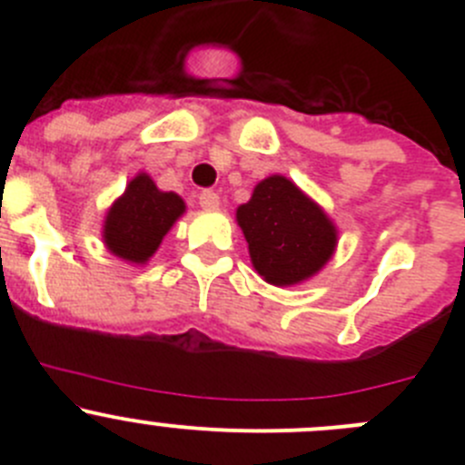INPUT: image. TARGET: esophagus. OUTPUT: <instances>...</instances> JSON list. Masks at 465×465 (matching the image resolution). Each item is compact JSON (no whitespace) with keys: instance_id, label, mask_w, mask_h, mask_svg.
Here are the masks:
<instances>
[{"instance_id":"34e87169","label":"esophagus","mask_w":465,"mask_h":465,"mask_svg":"<svg viewBox=\"0 0 465 465\" xmlns=\"http://www.w3.org/2000/svg\"><path fill=\"white\" fill-rule=\"evenodd\" d=\"M200 206H203V209H218L220 206V198H218V193H213V191H203V193H200Z\"/></svg>"}]
</instances>
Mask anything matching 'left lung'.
Masks as SVG:
<instances>
[{"instance_id": "8db88e82", "label": "left lung", "mask_w": 465, "mask_h": 465, "mask_svg": "<svg viewBox=\"0 0 465 465\" xmlns=\"http://www.w3.org/2000/svg\"><path fill=\"white\" fill-rule=\"evenodd\" d=\"M236 220L254 270L279 288L315 276L335 252V224L283 175L259 182L250 203L236 209Z\"/></svg>"}]
</instances>
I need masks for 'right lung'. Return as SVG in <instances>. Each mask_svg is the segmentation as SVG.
Segmentation results:
<instances>
[{
  "label": "right lung",
  "instance_id": "1",
  "mask_svg": "<svg viewBox=\"0 0 465 465\" xmlns=\"http://www.w3.org/2000/svg\"><path fill=\"white\" fill-rule=\"evenodd\" d=\"M184 211L186 204L180 195L159 191L150 175L139 173L107 209L103 242L119 259L143 265Z\"/></svg>",
  "mask_w": 465,
  "mask_h": 465
}]
</instances>
